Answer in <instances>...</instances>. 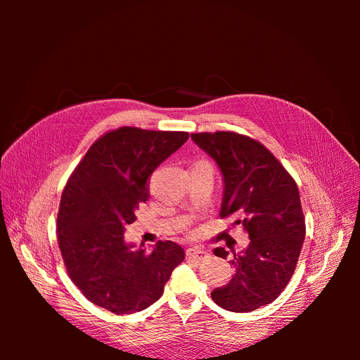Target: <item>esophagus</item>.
<instances>
[{
	"instance_id": "34e87169",
	"label": "esophagus",
	"mask_w": 360,
	"mask_h": 360,
	"mask_svg": "<svg viewBox=\"0 0 360 360\" xmlns=\"http://www.w3.org/2000/svg\"><path fill=\"white\" fill-rule=\"evenodd\" d=\"M186 255H188V258H192V259L197 261V263H201V261L207 257V252H205V250H202L201 248H189L186 250Z\"/></svg>"
}]
</instances>
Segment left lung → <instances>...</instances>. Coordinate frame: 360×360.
Returning <instances> with one entry per match:
<instances>
[{"label": "left lung", "mask_w": 360, "mask_h": 360, "mask_svg": "<svg viewBox=\"0 0 360 360\" xmlns=\"http://www.w3.org/2000/svg\"><path fill=\"white\" fill-rule=\"evenodd\" d=\"M191 138L219 167L224 179L221 217L233 216L249 245L231 249L234 275L212 299L231 312H250L274 302L296 269L304 240V219L296 181L258 141L234 132L192 134ZM214 255H230L216 248Z\"/></svg>", "instance_id": "1"}]
</instances>
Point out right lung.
Returning a JSON list of instances; mask_svg holds the SVG:
<instances>
[{
  "label": "right lung",
  "mask_w": 360,
  "mask_h": 360,
  "mask_svg": "<svg viewBox=\"0 0 360 360\" xmlns=\"http://www.w3.org/2000/svg\"><path fill=\"white\" fill-rule=\"evenodd\" d=\"M189 138L188 132L120 127L86 151L61 195L58 246L73 284L117 315L139 312L163 294L184 250L171 240L151 252L124 240L148 198V179Z\"/></svg>",
  "instance_id": "obj_1"
}]
</instances>
